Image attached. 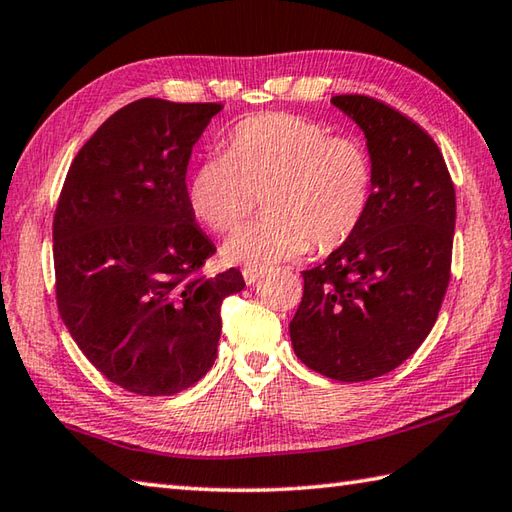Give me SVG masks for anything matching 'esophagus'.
I'll list each match as a JSON object with an SVG mask.
<instances>
[{
	"instance_id": "1",
	"label": "esophagus",
	"mask_w": 512,
	"mask_h": 512,
	"mask_svg": "<svg viewBox=\"0 0 512 512\" xmlns=\"http://www.w3.org/2000/svg\"><path fill=\"white\" fill-rule=\"evenodd\" d=\"M242 275H244L246 284L250 286V284H255V281L264 275V270H262V268H244Z\"/></svg>"
}]
</instances>
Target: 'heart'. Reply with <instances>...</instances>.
I'll list each match as a JSON object with an SVG mask.
<instances>
[{
  "label": "heart",
  "instance_id": "1",
  "mask_svg": "<svg viewBox=\"0 0 512 512\" xmlns=\"http://www.w3.org/2000/svg\"><path fill=\"white\" fill-rule=\"evenodd\" d=\"M374 191L367 149L350 136H330L321 123L290 112L250 116L233 127L224 154L191 171L187 204L211 231H228L264 195L266 217L226 237V262L266 268L334 250L363 224Z\"/></svg>",
  "mask_w": 512,
  "mask_h": 512
}]
</instances>
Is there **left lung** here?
Returning <instances> with one entry per match:
<instances>
[{"label":"left lung","mask_w":512,"mask_h":512,"mask_svg":"<svg viewBox=\"0 0 512 512\" xmlns=\"http://www.w3.org/2000/svg\"><path fill=\"white\" fill-rule=\"evenodd\" d=\"M374 169L363 224L317 268L303 270L290 321L295 354L341 383L383 376L418 350L451 277L455 189L433 138L372 96L341 94Z\"/></svg>","instance_id":"left-lung-1"}]
</instances>
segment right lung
<instances>
[{"mask_svg": "<svg viewBox=\"0 0 512 512\" xmlns=\"http://www.w3.org/2000/svg\"><path fill=\"white\" fill-rule=\"evenodd\" d=\"M220 103L140 99L81 147L54 213L65 328L99 372L140 396L191 387L217 358L231 268L195 273L215 246L187 204V167Z\"/></svg>", "mask_w": 512, "mask_h": 512, "instance_id": "right-lung-1", "label": "right lung"}]
</instances>
